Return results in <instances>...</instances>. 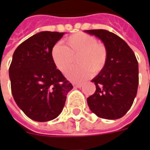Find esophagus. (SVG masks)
Instances as JSON below:
<instances>
[{
  "label": "esophagus",
  "instance_id": "1",
  "mask_svg": "<svg viewBox=\"0 0 150 150\" xmlns=\"http://www.w3.org/2000/svg\"><path fill=\"white\" fill-rule=\"evenodd\" d=\"M82 86H83L82 83H74V87L75 88H81Z\"/></svg>",
  "mask_w": 150,
  "mask_h": 150
}]
</instances>
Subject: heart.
Returning <instances> with one entry per match:
<instances>
[{
    "instance_id": "b5f03b06",
    "label": "heart",
    "mask_w": 150,
    "mask_h": 150,
    "mask_svg": "<svg viewBox=\"0 0 150 150\" xmlns=\"http://www.w3.org/2000/svg\"><path fill=\"white\" fill-rule=\"evenodd\" d=\"M66 46L56 43L51 51V57L54 65L62 73L70 70L76 59L79 66L72 68L67 77L72 81H83L89 77L92 71L98 74L107 65L108 52L106 46L98 42L95 37L85 33H76L65 40Z\"/></svg>"
}]
</instances>
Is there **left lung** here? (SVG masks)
<instances>
[{"label": "left lung", "mask_w": 150, "mask_h": 150, "mask_svg": "<svg viewBox=\"0 0 150 150\" xmlns=\"http://www.w3.org/2000/svg\"><path fill=\"white\" fill-rule=\"evenodd\" d=\"M102 40L108 52L105 68L91 80L94 93L87 98L90 110L108 120L122 117L131 108L139 84V67L134 52L125 41L105 29L85 30Z\"/></svg>", "instance_id": "obj_1"}]
</instances>
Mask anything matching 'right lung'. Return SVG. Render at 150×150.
<instances>
[{
	"label": "right lung",
	"mask_w": 150,
	"mask_h": 150,
	"mask_svg": "<svg viewBox=\"0 0 150 150\" xmlns=\"http://www.w3.org/2000/svg\"><path fill=\"white\" fill-rule=\"evenodd\" d=\"M64 33L42 31L15 49L9 69L11 92L16 104L36 122H48L62 112L73 88L51 57L52 48Z\"/></svg>",
	"instance_id": "obj_1"
}]
</instances>
